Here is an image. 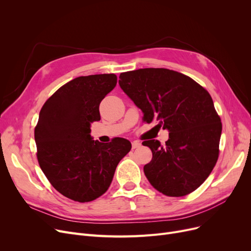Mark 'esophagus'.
<instances>
[{
  "mask_svg": "<svg viewBox=\"0 0 251 251\" xmlns=\"http://www.w3.org/2000/svg\"><path fill=\"white\" fill-rule=\"evenodd\" d=\"M140 146H141V143H140L139 141H133V142H132V149H133V150L139 148Z\"/></svg>",
  "mask_w": 251,
  "mask_h": 251,
  "instance_id": "1",
  "label": "esophagus"
}]
</instances>
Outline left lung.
Segmentation results:
<instances>
[{
  "label": "left lung",
  "mask_w": 251,
  "mask_h": 251,
  "mask_svg": "<svg viewBox=\"0 0 251 251\" xmlns=\"http://www.w3.org/2000/svg\"><path fill=\"white\" fill-rule=\"evenodd\" d=\"M119 85L143 114L169 131L159 140L143 141L152 152L143 167L151 185L167 196H184L199 188L219 156L222 123L212 97L190 77L165 68L124 72Z\"/></svg>",
  "instance_id": "1"
}]
</instances>
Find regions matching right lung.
Listing matches in <instances>:
<instances>
[{
  "label": "right lung",
  "instance_id": "right-lung-1",
  "mask_svg": "<svg viewBox=\"0 0 251 251\" xmlns=\"http://www.w3.org/2000/svg\"><path fill=\"white\" fill-rule=\"evenodd\" d=\"M117 84L115 74L77 77L43 105L34 129L37 160L56 190L68 199L95 201L110 187L116 168L131 143L94 140L91 123L100 120V103Z\"/></svg>",
  "mask_w": 251,
  "mask_h": 251
}]
</instances>
